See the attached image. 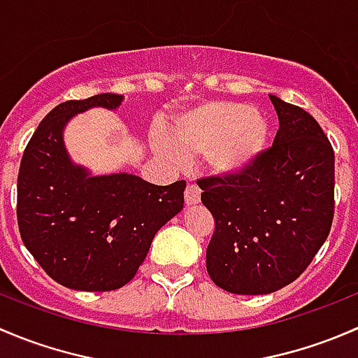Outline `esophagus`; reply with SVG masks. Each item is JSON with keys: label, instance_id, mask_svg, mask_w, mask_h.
I'll return each mask as SVG.
<instances>
[{"label": "esophagus", "instance_id": "34e87169", "mask_svg": "<svg viewBox=\"0 0 358 358\" xmlns=\"http://www.w3.org/2000/svg\"><path fill=\"white\" fill-rule=\"evenodd\" d=\"M183 196H185L187 204H197L201 201V189L197 185H194V183H189L185 187V194Z\"/></svg>", "mask_w": 358, "mask_h": 358}]
</instances>
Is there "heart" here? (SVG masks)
<instances>
[{
  "instance_id": "obj_1",
  "label": "heart",
  "mask_w": 358,
  "mask_h": 358,
  "mask_svg": "<svg viewBox=\"0 0 358 358\" xmlns=\"http://www.w3.org/2000/svg\"><path fill=\"white\" fill-rule=\"evenodd\" d=\"M268 133V121L259 110L232 100H206L173 121L171 143L159 138L156 150L173 162L202 154L211 171L234 175L259 157Z\"/></svg>"
}]
</instances>
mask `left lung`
<instances>
[{"label": "left lung", "instance_id": "1", "mask_svg": "<svg viewBox=\"0 0 358 358\" xmlns=\"http://www.w3.org/2000/svg\"><path fill=\"white\" fill-rule=\"evenodd\" d=\"M279 129L241 173L202 178L215 218L206 249L213 282L234 294H268L298 279L334 218V150L313 115L270 95Z\"/></svg>", "mask_w": 358, "mask_h": 358}]
</instances>
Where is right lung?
I'll return each mask as SVG.
<instances>
[{"mask_svg": "<svg viewBox=\"0 0 358 358\" xmlns=\"http://www.w3.org/2000/svg\"><path fill=\"white\" fill-rule=\"evenodd\" d=\"M122 95L100 93L50 110L29 140L17 178V222L41 268L76 291L128 284L154 236L183 208L185 182L154 185L140 176H90L69 159L62 129L90 107L115 109Z\"/></svg>", "mask_w": 358, "mask_h": 358, "instance_id": "add662e5", "label": "right lung"}]
</instances>
